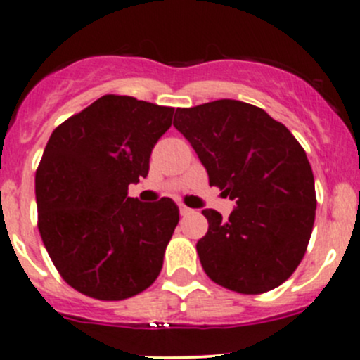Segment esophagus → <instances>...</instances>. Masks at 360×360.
Masks as SVG:
<instances>
[{"label": "esophagus", "instance_id": "obj_1", "mask_svg": "<svg viewBox=\"0 0 360 360\" xmlns=\"http://www.w3.org/2000/svg\"><path fill=\"white\" fill-rule=\"evenodd\" d=\"M179 212H181V216H188V214H191L193 210H191L190 207L184 205V203H179Z\"/></svg>", "mask_w": 360, "mask_h": 360}]
</instances>
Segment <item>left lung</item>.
Segmentation results:
<instances>
[{
    "label": "left lung",
    "mask_w": 360,
    "mask_h": 360,
    "mask_svg": "<svg viewBox=\"0 0 360 360\" xmlns=\"http://www.w3.org/2000/svg\"><path fill=\"white\" fill-rule=\"evenodd\" d=\"M174 127L210 186L235 202L228 219L202 210L209 230L197 252L205 274L242 294L278 288L303 259L315 221L314 172L301 144L266 111L233 99L177 108Z\"/></svg>",
    "instance_id": "1"
}]
</instances>
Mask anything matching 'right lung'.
I'll return each mask as SVG.
<instances>
[{
  "label": "right lung",
  "instance_id": "obj_1",
  "mask_svg": "<svg viewBox=\"0 0 360 360\" xmlns=\"http://www.w3.org/2000/svg\"><path fill=\"white\" fill-rule=\"evenodd\" d=\"M172 115L136 97L103 96L50 136L36 170L38 228L76 291L120 301L157 281L179 207L167 197L139 202L129 184L148 176Z\"/></svg>",
  "mask_w": 360,
  "mask_h": 360
}]
</instances>
